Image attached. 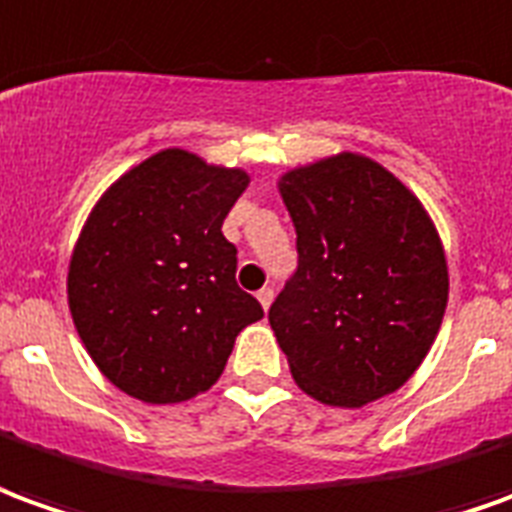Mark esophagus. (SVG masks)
Here are the masks:
<instances>
[{
    "label": "esophagus",
    "mask_w": 512,
    "mask_h": 512,
    "mask_svg": "<svg viewBox=\"0 0 512 512\" xmlns=\"http://www.w3.org/2000/svg\"><path fill=\"white\" fill-rule=\"evenodd\" d=\"M256 297H259V303H262V308L267 311V308L273 306V297H275L273 286H264V289H259V292H256Z\"/></svg>",
    "instance_id": "obj_1"
}]
</instances>
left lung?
Segmentation results:
<instances>
[{
	"mask_svg": "<svg viewBox=\"0 0 512 512\" xmlns=\"http://www.w3.org/2000/svg\"><path fill=\"white\" fill-rule=\"evenodd\" d=\"M297 270L270 306L297 386L358 408L397 391L441 328L449 278L422 204L389 170L355 154L281 179Z\"/></svg>",
	"mask_w": 512,
	"mask_h": 512,
	"instance_id": "8db88e82",
	"label": "left lung"
}]
</instances>
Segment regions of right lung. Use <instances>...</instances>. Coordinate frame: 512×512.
<instances>
[{
    "instance_id": "obj_1",
    "label": "right lung",
    "mask_w": 512,
    "mask_h": 512,
    "mask_svg": "<svg viewBox=\"0 0 512 512\" xmlns=\"http://www.w3.org/2000/svg\"><path fill=\"white\" fill-rule=\"evenodd\" d=\"M242 170L159 151L104 192L68 267V306L90 358L129 397L165 405L206 391L262 303L237 284L223 220Z\"/></svg>"
}]
</instances>
